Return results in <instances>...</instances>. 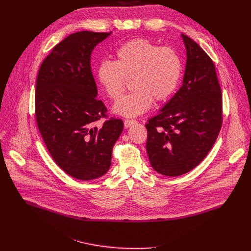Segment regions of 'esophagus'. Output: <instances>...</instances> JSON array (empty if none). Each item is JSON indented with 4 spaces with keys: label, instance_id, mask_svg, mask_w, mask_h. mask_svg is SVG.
Instances as JSON below:
<instances>
[{
    "label": "esophagus",
    "instance_id": "obj_1",
    "mask_svg": "<svg viewBox=\"0 0 251 251\" xmlns=\"http://www.w3.org/2000/svg\"><path fill=\"white\" fill-rule=\"evenodd\" d=\"M136 123V120H133V119H125L124 120V127L125 128H128L130 127L132 124Z\"/></svg>",
    "mask_w": 251,
    "mask_h": 251
}]
</instances>
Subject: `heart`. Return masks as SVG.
<instances>
[{
    "label": "heart",
    "mask_w": 251,
    "mask_h": 251,
    "mask_svg": "<svg viewBox=\"0 0 251 251\" xmlns=\"http://www.w3.org/2000/svg\"><path fill=\"white\" fill-rule=\"evenodd\" d=\"M115 60H103L97 67V79L105 93L118 99L131 78V93L113 106V112L136 117L146 112L155 102L171 97L180 83L183 64L180 54L171 47L154 44L147 39H135L120 46Z\"/></svg>",
    "instance_id": "b5f03b06"
}]
</instances>
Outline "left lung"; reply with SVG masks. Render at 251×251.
Wrapping results in <instances>:
<instances>
[{"instance_id": "1", "label": "left lung", "mask_w": 251, "mask_h": 251, "mask_svg": "<svg viewBox=\"0 0 251 251\" xmlns=\"http://www.w3.org/2000/svg\"><path fill=\"white\" fill-rule=\"evenodd\" d=\"M187 50L183 85L148 120L147 153L152 168L168 176L184 175L208 154L223 124V96L211 58L182 33Z\"/></svg>"}]
</instances>
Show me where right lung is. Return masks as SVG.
I'll use <instances>...</instances> for the list:
<instances>
[{
  "label": "right lung",
  "mask_w": 251,
  "mask_h": 251,
  "mask_svg": "<svg viewBox=\"0 0 251 251\" xmlns=\"http://www.w3.org/2000/svg\"><path fill=\"white\" fill-rule=\"evenodd\" d=\"M110 32L77 31L56 45L43 61L35 85V119L56 165L77 180L102 176L123 130L114 117L100 127L107 109L97 97L90 58Z\"/></svg>",
  "instance_id": "right-lung-1"
}]
</instances>
